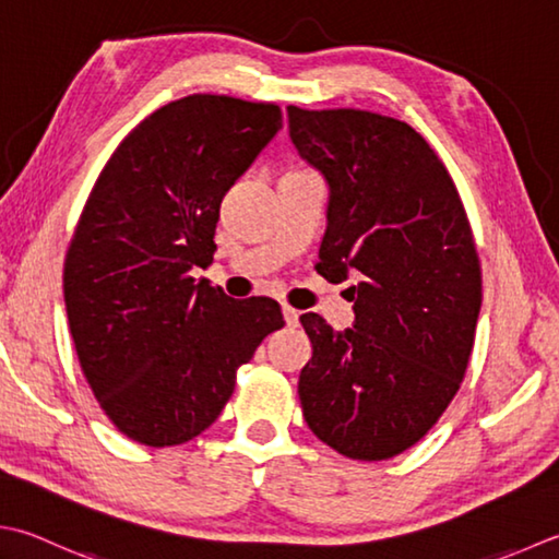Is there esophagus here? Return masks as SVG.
I'll list each match as a JSON object with an SVG mask.
<instances>
[{
	"instance_id": "obj_1",
	"label": "esophagus",
	"mask_w": 559,
	"mask_h": 559,
	"mask_svg": "<svg viewBox=\"0 0 559 559\" xmlns=\"http://www.w3.org/2000/svg\"><path fill=\"white\" fill-rule=\"evenodd\" d=\"M283 317H286V322L290 326H298V322H300V312L295 310V308H290V305H283Z\"/></svg>"
}]
</instances>
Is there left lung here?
<instances>
[{
  "label": "left lung",
  "mask_w": 559,
  "mask_h": 559,
  "mask_svg": "<svg viewBox=\"0 0 559 559\" xmlns=\"http://www.w3.org/2000/svg\"><path fill=\"white\" fill-rule=\"evenodd\" d=\"M288 123L330 183L317 273L358 278L354 330L300 317L302 417L336 453L388 461L429 433L465 378L483 305L473 229L445 164L404 120L288 106Z\"/></svg>",
  "instance_id": "1"
}]
</instances>
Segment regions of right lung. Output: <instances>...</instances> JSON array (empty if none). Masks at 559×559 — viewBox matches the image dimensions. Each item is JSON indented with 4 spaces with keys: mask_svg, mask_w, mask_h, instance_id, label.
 Listing matches in <instances>:
<instances>
[{
    "mask_svg": "<svg viewBox=\"0 0 559 559\" xmlns=\"http://www.w3.org/2000/svg\"><path fill=\"white\" fill-rule=\"evenodd\" d=\"M281 126L276 104L183 96L130 130L84 203L64 257L68 322L98 407L130 441L203 433L237 368L286 324L276 300L191 276L211 266L229 186Z\"/></svg>",
    "mask_w": 559,
    "mask_h": 559,
    "instance_id": "add662e5",
    "label": "right lung"
}]
</instances>
